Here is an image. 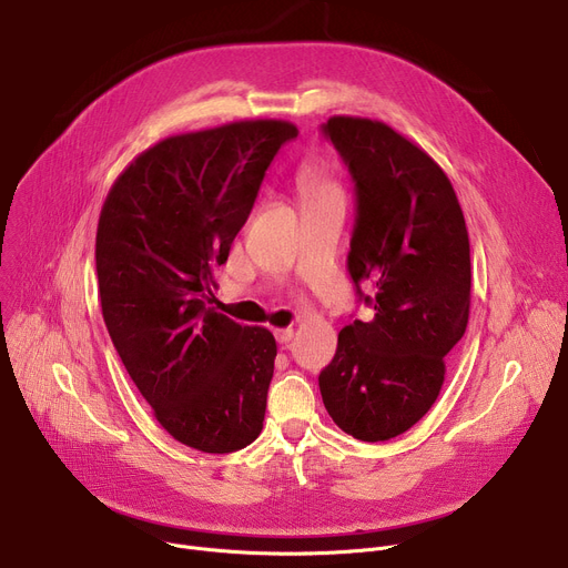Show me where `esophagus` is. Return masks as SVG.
<instances>
[{
	"label": "esophagus",
	"instance_id": "obj_1",
	"mask_svg": "<svg viewBox=\"0 0 568 568\" xmlns=\"http://www.w3.org/2000/svg\"><path fill=\"white\" fill-rule=\"evenodd\" d=\"M274 336H276V341H278L281 345H287V343L294 338V329H292V326H285V329H276Z\"/></svg>",
	"mask_w": 568,
	"mask_h": 568
}]
</instances>
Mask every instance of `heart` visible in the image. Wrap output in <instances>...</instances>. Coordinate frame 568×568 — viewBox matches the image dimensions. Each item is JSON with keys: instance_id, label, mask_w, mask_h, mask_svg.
Listing matches in <instances>:
<instances>
[{"instance_id": "obj_1", "label": "heart", "mask_w": 568, "mask_h": 568, "mask_svg": "<svg viewBox=\"0 0 568 568\" xmlns=\"http://www.w3.org/2000/svg\"><path fill=\"white\" fill-rule=\"evenodd\" d=\"M296 191H300L304 204L322 202V200H334L343 197V184L341 176L334 168V163L324 156H311L300 163L296 168Z\"/></svg>"}]
</instances>
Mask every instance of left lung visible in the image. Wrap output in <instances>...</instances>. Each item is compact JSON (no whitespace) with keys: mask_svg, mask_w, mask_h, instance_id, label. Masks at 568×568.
Segmentation results:
<instances>
[{"mask_svg":"<svg viewBox=\"0 0 568 568\" xmlns=\"http://www.w3.org/2000/svg\"><path fill=\"white\" fill-rule=\"evenodd\" d=\"M322 131L356 189L349 276L375 292L356 290L373 320L343 326L320 394L341 430L384 442L433 407L444 356L467 329L469 236L449 176L419 144L366 116L336 114Z\"/></svg>","mask_w":568,"mask_h":568,"instance_id":"1","label":"left lung"}]
</instances>
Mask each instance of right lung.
Listing matches in <instances>:
<instances>
[{"label": "right lung", "instance_id": "1", "mask_svg": "<svg viewBox=\"0 0 568 568\" xmlns=\"http://www.w3.org/2000/svg\"><path fill=\"white\" fill-rule=\"evenodd\" d=\"M296 135L283 119L170 135L124 168L101 209L108 334L156 422L204 454L244 449L262 433L276 338L204 300L268 163Z\"/></svg>", "mask_w": 568, "mask_h": 568}]
</instances>
